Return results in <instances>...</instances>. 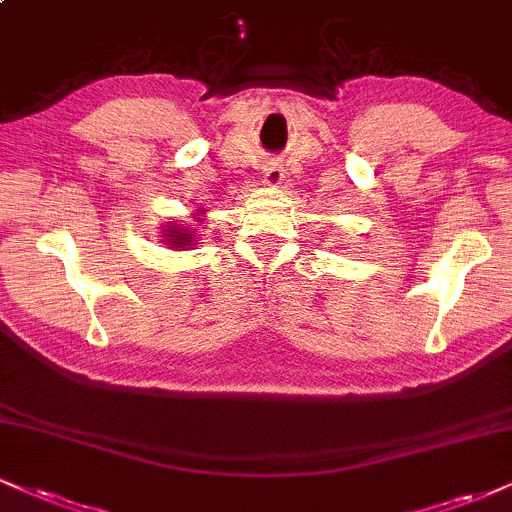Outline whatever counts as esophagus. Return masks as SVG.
<instances>
[{
  "instance_id": "obj_1",
  "label": "esophagus",
  "mask_w": 512,
  "mask_h": 512,
  "mask_svg": "<svg viewBox=\"0 0 512 512\" xmlns=\"http://www.w3.org/2000/svg\"><path fill=\"white\" fill-rule=\"evenodd\" d=\"M264 178H267L269 183H281L283 181V171L276 169V166H267V169H264Z\"/></svg>"
}]
</instances>
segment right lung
<instances>
[{"instance_id": "right-lung-1", "label": "right lung", "mask_w": 512, "mask_h": 512, "mask_svg": "<svg viewBox=\"0 0 512 512\" xmlns=\"http://www.w3.org/2000/svg\"><path fill=\"white\" fill-rule=\"evenodd\" d=\"M169 236H176V238H171V240H174V243L178 245V243H181V240H186V238H188V233H181V236H178V231H171Z\"/></svg>"}]
</instances>
